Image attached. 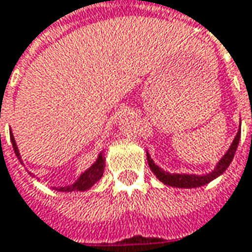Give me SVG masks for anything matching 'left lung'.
Here are the masks:
<instances>
[{
    "mask_svg": "<svg viewBox=\"0 0 252 252\" xmlns=\"http://www.w3.org/2000/svg\"><path fill=\"white\" fill-rule=\"evenodd\" d=\"M240 135L241 131H237V134L234 136L233 142L230 145V148L227 149V152L221 156V159L215 166V169L209 173H205V174H187V173H170L167 170L161 169L159 167L153 159L151 158L149 152L146 151V158H148V164L152 170V173L156 176V178L161 181L164 186L169 187H176V188H198V187H202L208 183L213 181L215 178H218L221 176L227 167L230 166V163L234 158V153L237 151V146H239Z\"/></svg>",
    "mask_w": 252,
    "mask_h": 252,
    "instance_id": "1",
    "label": "left lung"
}]
</instances>
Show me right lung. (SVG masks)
Listing matches in <instances>:
<instances>
[{"label": "right lung", "mask_w": 252, "mask_h": 252, "mask_svg": "<svg viewBox=\"0 0 252 252\" xmlns=\"http://www.w3.org/2000/svg\"><path fill=\"white\" fill-rule=\"evenodd\" d=\"M11 142H12L13 151H15V155L18 156V159L21 163L22 161V158H21V153H19V149H18V145H16V141L13 138L12 132H11ZM104 167H106V158H104V153L100 152L99 156L96 161L92 164L89 169H86L83 173H81V176L75 180L72 184H68V186H60V187H53L57 191H61V192H71V191H88L91 189L92 187L94 186L97 181H99L101 176H103V171H104Z\"/></svg>", "instance_id": "obj_1"}]
</instances>
